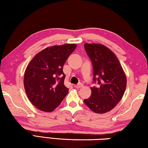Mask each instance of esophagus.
<instances>
[{
	"mask_svg": "<svg viewBox=\"0 0 148 148\" xmlns=\"http://www.w3.org/2000/svg\"><path fill=\"white\" fill-rule=\"evenodd\" d=\"M83 86H84V84L82 83H79L77 85H75V87H76V88H81V87H82Z\"/></svg>",
	"mask_w": 148,
	"mask_h": 148,
	"instance_id": "esophagus-1",
	"label": "esophagus"
}]
</instances>
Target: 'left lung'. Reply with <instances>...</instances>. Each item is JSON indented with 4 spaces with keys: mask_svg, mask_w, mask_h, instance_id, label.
<instances>
[{
    "mask_svg": "<svg viewBox=\"0 0 148 148\" xmlns=\"http://www.w3.org/2000/svg\"><path fill=\"white\" fill-rule=\"evenodd\" d=\"M91 59L93 80L97 86L91 87V95L84 103L95 113L110 112L121 101L127 86V77L118 59L104 45L85 44Z\"/></svg>",
    "mask_w": 148,
    "mask_h": 148,
    "instance_id": "1",
    "label": "left lung"
}]
</instances>
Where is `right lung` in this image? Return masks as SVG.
Masks as SVG:
<instances>
[{"label": "right lung", "instance_id": "add662e5", "mask_svg": "<svg viewBox=\"0 0 148 148\" xmlns=\"http://www.w3.org/2000/svg\"><path fill=\"white\" fill-rule=\"evenodd\" d=\"M76 46L66 44L47 47L27 65L24 87L29 101L36 108L46 112L53 111L68 94L62 68Z\"/></svg>", "mask_w": 148, "mask_h": 148}]
</instances>
